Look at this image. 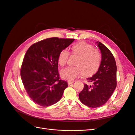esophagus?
Instances as JSON below:
<instances>
[{
    "mask_svg": "<svg viewBox=\"0 0 135 135\" xmlns=\"http://www.w3.org/2000/svg\"><path fill=\"white\" fill-rule=\"evenodd\" d=\"M73 83H74V81H70V80H68V83L69 85H70L71 84H73Z\"/></svg>",
    "mask_w": 135,
    "mask_h": 135,
    "instance_id": "1",
    "label": "esophagus"
}]
</instances>
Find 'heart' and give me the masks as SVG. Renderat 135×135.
I'll list each match as a JSON object with an SVG mask.
<instances>
[{
  "label": "heart",
  "mask_w": 135,
  "mask_h": 135,
  "mask_svg": "<svg viewBox=\"0 0 135 135\" xmlns=\"http://www.w3.org/2000/svg\"><path fill=\"white\" fill-rule=\"evenodd\" d=\"M73 54L78 56L74 66H68L62 69L60 75L62 78L73 80L83 74L89 76L95 73L101 64V57L99 52L93 49L91 44L84 41H80L71 47ZM69 53L66 49L61 50L58 55V63L61 66L66 64Z\"/></svg>",
  "instance_id": "obj_1"
}]
</instances>
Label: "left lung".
I'll use <instances>...</instances> for the list:
<instances>
[{"instance_id":"8db88e82","label":"left lung","mask_w":135,"mask_h":135,"mask_svg":"<svg viewBox=\"0 0 135 135\" xmlns=\"http://www.w3.org/2000/svg\"><path fill=\"white\" fill-rule=\"evenodd\" d=\"M101 53V61L96 74L88 78L92 85L84 84L79 94V100L85 105L97 108L103 105L112 96L117 87V65L115 59L109 49L97 42Z\"/></svg>"}]
</instances>
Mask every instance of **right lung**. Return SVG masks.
Masks as SVG:
<instances>
[{
    "label": "right lung",
    "instance_id": "add662e5",
    "mask_svg": "<svg viewBox=\"0 0 135 135\" xmlns=\"http://www.w3.org/2000/svg\"><path fill=\"white\" fill-rule=\"evenodd\" d=\"M74 39L51 38L32 44L28 49L21 69L23 84L28 96L42 107L56 104L68 87L60 79L58 55L74 42Z\"/></svg>",
    "mask_w": 135,
    "mask_h": 135
}]
</instances>
